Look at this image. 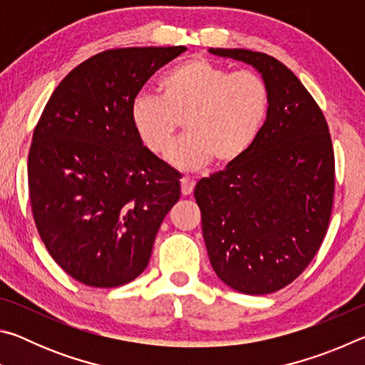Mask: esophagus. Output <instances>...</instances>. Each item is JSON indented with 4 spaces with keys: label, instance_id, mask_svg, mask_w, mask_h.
I'll return each instance as SVG.
<instances>
[{
    "label": "esophagus",
    "instance_id": "esophagus-1",
    "mask_svg": "<svg viewBox=\"0 0 365 365\" xmlns=\"http://www.w3.org/2000/svg\"><path fill=\"white\" fill-rule=\"evenodd\" d=\"M180 187H182V195H185V196L191 195L195 190V180L190 177H183L180 180Z\"/></svg>",
    "mask_w": 365,
    "mask_h": 365
}]
</instances>
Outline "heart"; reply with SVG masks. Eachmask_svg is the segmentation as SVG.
Segmentation results:
<instances>
[{
  "instance_id": "obj_1",
  "label": "heart",
  "mask_w": 365,
  "mask_h": 365,
  "mask_svg": "<svg viewBox=\"0 0 365 365\" xmlns=\"http://www.w3.org/2000/svg\"><path fill=\"white\" fill-rule=\"evenodd\" d=\"M158 95L141 93L130 108L135 132L154 154H164L183 122L187 135L170 148L177 168L197 169L214 159L230 165L245 156L261 133L270 91L256 72H232L205 58H191L169 69Z\"/></svg>"
}]
</instances>
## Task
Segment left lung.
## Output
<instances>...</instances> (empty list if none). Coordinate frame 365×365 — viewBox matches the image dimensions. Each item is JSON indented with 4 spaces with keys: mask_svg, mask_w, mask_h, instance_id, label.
Here are the masks:
<instances>
[{
    "mask_svg": "<svg viewBox=\"0 0 365 365\" xmlns=\"http://www.w3.org/2000/svg\"><path fill=\"white\" fill-rule=\"evenodd\" d=\"M209 53L255 67L269 114L245 156L196 183L202 237L219 279L246 294L279 292L322 245L335 193V156L322 110L280 61L250 49Z\"/></svg>",
    "mask_w": 365,
    "mask_h": 365,
    "instance_id": "left-lung-1",
    "label": "left lung"
}]
</instances>
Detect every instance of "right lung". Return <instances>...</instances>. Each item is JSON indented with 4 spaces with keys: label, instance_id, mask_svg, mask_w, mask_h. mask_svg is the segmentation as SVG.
<instances>
[{
    "label": "right lung",
    "instance_id": "add662e5",
    "mask_svg": "<svg viewBox=\"0 0 365 365\" xmlns=\"http://www.w3.org/2000/svg\"><path fill=\"white\" fill-rule=\"evenodd\" d=\"M185 46L108 49L53 91L34 130L29 193L36 230L72 279L114 288L150 262L180 197V175L143 146L130 119L138 91Z\"/></svg>",
    "mask_w": 365,
    "mask_h": 365
}]
</instances>
